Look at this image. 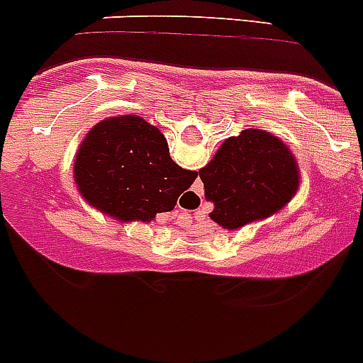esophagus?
<instances>
[{
    "label": "esophagus",
    "mask_w": 363,
    "mask_h": 363,
    "mask_svg": "<svg viewBox=\"0 0 363 363\" xmlns=\"http://www.w3.org/2000/svg\"><path fill=\"white\" fill-rule=\"evenodd\" d=\"M172 217H174V220H175V224H179V226H189V224H191V215L189 213H175V215H172Z\"/></svg>",
    "instance_id": "1"
}]
</instances>
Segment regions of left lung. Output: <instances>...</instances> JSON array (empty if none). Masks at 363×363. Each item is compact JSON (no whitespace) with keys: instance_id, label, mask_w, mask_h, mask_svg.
<instances>
[{"instance_id":"obj_1","label":"left lung","mask_w":363,"mask_h":363,"mask_svg":"<svg viewBox=\"0 0 363 363\" xmlns=\"http://www.w3.org/2000/svg\"><path fill=\"white\" fill-rule=\"evenodd\" d=\"M210 217L237 230L269 217L291 201L298 188V168L289 148L262 130H244L222 143L210 164L199 169Z\"/></svg>"}]
</instances>
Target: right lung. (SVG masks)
<instances>
[{
	"label": "right lung",
	"instance_id": "add662e5",
	"mask_svg": "<svg viewBox=\"0 0 363 363\" xmlns=\"http://www.w3.org/2000/svg\"><path fill=\"white\" fill-rule=\"evenodd\" d=\"M81 195L119 220L150 222L172 211L197 179L169 157L168 143L137 116L101 121L84 137L74 166Z\"/></svg>",
	"mask_w": 363,
	"mask_h": 363
}]
</instances>
